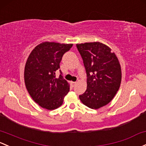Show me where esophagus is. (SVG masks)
I'll use <instances>...</instances> for the list:
<instances>
[{"label":"esophagus","instance_id":"esophagus-1","mask_svg":"<svg viewBox=\"0 0 146 146\" xmlns=\"http://www.w3.org/2000/svg\"><path fill=\"white\" fill-rule=\"evenodd\" d=\"M71 84L72 85H73V87H74V86H76V84H77V82H72Z\"/></svg>","mask_w":146,"mask_h":146}]
</instances>
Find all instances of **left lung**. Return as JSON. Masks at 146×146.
Instances as JSON below:
<instances>
[{
	"mask_svg": "<svg viewBox=\"0 0 146 146\" xmlns=\"http://www.w3.org/2000/svg\"><path fill=\"white\" fill-rule=\"evenodd\" d=\"M87 73V90L80 95L82 104L92 109L104 106L113 99L120 86L122 73L117 56L99 42L77 44Z\"/></svg>",
	"mask_w": 146,
	"mask_h": 146,
	"instance_id": "1",
	"label": "left lung"
}]
</instances>
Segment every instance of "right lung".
<instances>
[{"label": "right lung", "mask_w": 146, "mask_h": 146, "mask_svg": "<svg viewBox=\"0 0 146 146\" xmlns=\"http://www.w3.org/2000/svg\"><path fill=\"white\" fill-rule=\"evenodd\" d=\"M73 44L45 42L36 46L29 55L25 69L24 81L29 94L42 108L54 110L61 106L70 90L67 81L61 76L56 78L63 55Z\"/></svg>", "instance_id": "add662e5"}]
</instances>
